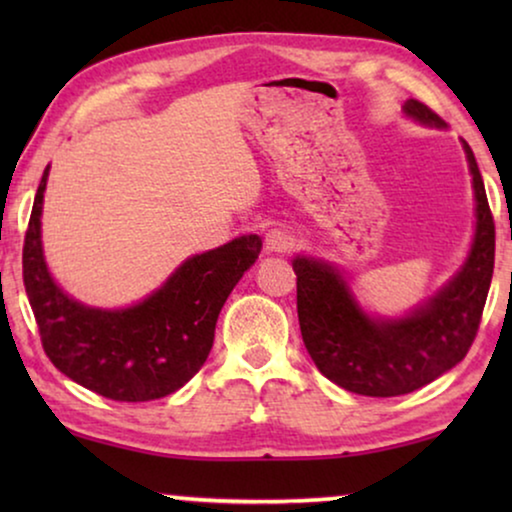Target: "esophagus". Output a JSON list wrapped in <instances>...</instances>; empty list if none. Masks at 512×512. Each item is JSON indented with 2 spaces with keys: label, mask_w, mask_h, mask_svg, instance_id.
Returning a JSON list of instances; mask_svg holds the SVG:
<instances>
[{
  "label": "esophagus",
  "mask_w": 512,
  "mask_h": 512,
  "mask_svg": "<svg viewBox=\"0 0 512 512\" xmlns=\"http://www.w3.org/2000/svg\"><path fill=\"white\" fill-rule=\"evenodd\" d=\"M293 247L291 233H286L282 228H272L265 233V249L272 251V254H284Z\"/></svg>",
  "instance_id": "34e87169"
}]
</instances>
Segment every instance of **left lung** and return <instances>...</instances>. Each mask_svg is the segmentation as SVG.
Segmentation results:
<instances>
[{
  "label": "left lung",
  "mask_w": 512,
  "mask_h": 512,
  "mask_svg": "<svg viewBox=\"0 0 512 512\" xmlns=\"http://www.w3.org/2000/svg\"><path fill=\"white\" fill-rule=\"evenodd\" d=\"M405 116L445 128L424 102L408 100ZM475 191V235L461 270L431 300L401 319L361 310L333 265L296 256L298 321L314 366L338 387L389 398L422 389L457 366L471 349L494 272V219L471 146L464 142Z\"/></svg>",
  "instance_id": "left-lung-1"
}]
</instances>
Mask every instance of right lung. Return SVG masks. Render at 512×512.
<instances>
[{
  "instance_id": "1",
  "label": "right lung",
  "mask_w": 512,
  "mask_h": 512,
  "mask_svg": "<svg viewBox=\"0 0 512 512\" xmlns=\"http://www.w3.org/2000/svg\"><path fill=\"white\" fill-rule=\"evenodd\" d=\"M48 167L34 195L23 244V282L41 345L60 373L111 401L144 403L184 387L207 361L219 312L261 254L242 235L188 258L142 303L125 310L81 305L55 284L41 249Z\"/></svg>"
}]
</instances>
